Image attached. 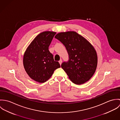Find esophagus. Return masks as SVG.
Wrapping results in <instances>:
<instances>
[{
	"label": "esophagus",
	"instance_id": "esophagus-1",
	"mask_svg": "<svg viewBox=\"0 0 120 120\" xmlns=\"http://www.w3.org/2000/svg\"><path fill=\"white\" fill-rule=\"evenodd\" d=\"M59 63H60V65H61V64H62V60H60L59 61Z\"/></svg>",
	"mask_w": 120,
	"mask_h": 120
}]
</instances>
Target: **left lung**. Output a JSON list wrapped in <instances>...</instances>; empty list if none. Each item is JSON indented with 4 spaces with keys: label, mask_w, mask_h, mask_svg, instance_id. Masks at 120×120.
<instances>
[{
    "label": "left lung",
    "mask_w": 120,
    "mask_h": 120,
    "mask_svg": "<svg viewBox=\"0 0 120 120\" xmlns=\"http://www.w3.org/2000/svg\"><path fill=\"white\" fill-rule=\"evenodd\" d=\"M55 38L65 46L68 54V60L63 62L61 67L71 80L80 85L90 80L98 64L97 52L93 46L74 31L61 32Z\"/></svg>",
    "instance_id": "8db88e82"
}]
</instances>
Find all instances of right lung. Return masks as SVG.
<instances>
[{"mask_svg": "<svg viewBox=\"0 0 120 120\" xmlns=\"http://www.w3.org/2000/svg\"><path fill=\"white\" fill-rule=\"evenodd\" d=\"M56 32L45 31L38 34L27 48L23 63L29 76L35 81L44 83L52 76L54 71L60 67L54 60L49 47Z\"/></svg>", "mask_w": 120, "mask_h": 120, "instance_id": "obj_1", "label": "right lung"}]
</instances>
